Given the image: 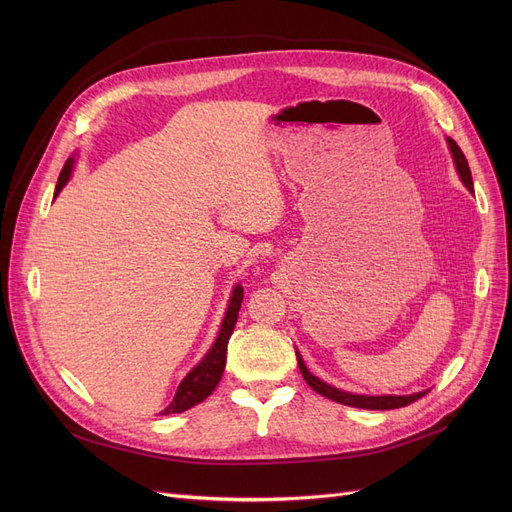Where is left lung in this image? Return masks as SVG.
Listing matches in <instances>:
<instances>
[{"label":"left lung","instance_id":"left-lung-1","mask_svg":"<svg viewBox=\"0 0 512 512\" xmlns=\"http://www.w3.org/2000/svg\"><path fill=\"white\" fill-rule=\"evenodd\" d=\"M448 147H450V153H452V159H454V166H456V172H459L463 184L469 188V191L473 193V178H471V170H469V164H467V157L463 155L461 147L456 145L452 139H448ZM297 361H299V369L303 373L305 382L321 396H326L334 402H340V405H348V407H357V409H369V411H388V409H400V407H407L411 405V402L419 400L421 396H425L429 390H423V392H417V394H409V396H390V394H384V396H365V394H351V392H344V390H338L326 382H321L319 378H315V375L307 369V365L303 363L299 351H297Z\"/></svg>","mask_w":512,"mask_h":512}]
</instances>
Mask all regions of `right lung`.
<instances>
[{"mask_svg":"<svg viewBox=\"0 0 512 512\" xmlns=\"http://www.w3.org/2000/svg\"><path fill=\"white\" fill-rule=\"evenodd\" d=\"M72 166H74V157H70L66 161L62 172H60V178H58V184H56V197L60 195V191L66 186V182L70 180ZM240 303H242V286L236 284L234 290H232L230 305H228V311L224 315V321H222V328H220L218 338H215L213 346L209 348V353L203 357V361L186 373V378L180 382V386L176 390L174 400L170 402V405L164 411H161V415L188 411L191 407L199 405V402H203L215 390V386L220 384L224 367H226L228 340H230V336L234 332V326H236Z\"/></svg>","mask_w":512,"mask_h":512,"instance_id":"right-lung-1","label":"right lung"}]
</instances>
